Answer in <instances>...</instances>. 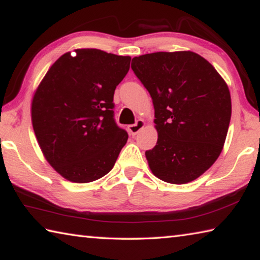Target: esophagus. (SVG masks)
<instances>
[{
    "label": "esophagus",
    "mask_w": 260,
    "mask_h": 260,
    "mask_svg": "<svg viewBox=\"0 0 260 260\" xmlns=\"http://www.w3.org/2000/svg\"><path fill=\"white\" fill-rule=\"evenodd\" d=\"M144 125H146V122H144V120L139 119L138 121L135 122V124L128 126V132H129L132 135H136L141 129L143 128Z\"/></svg>",
    "instance_id": "esophagus-1"
}]
</instances>
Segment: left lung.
<instances>
[{
    "mask_svg": "<svg viewBox=\"0 0 260 260\" xmlns=\"http://www.w3.org/2000/svg\"><path fill=\"white\" fill-rule=\"evenodd\" d=\"M132 70L155 108L158 140L146 151L151 172L173 184L193 181L213 165L225 144L232 116L227 83L192 51L134 57Z\"/></svg>",
    "mask_w": 260,
    "mask_h": 260,
    "instance_id": "left-lung-1",
    "label": "left lung"
}]
</instances>
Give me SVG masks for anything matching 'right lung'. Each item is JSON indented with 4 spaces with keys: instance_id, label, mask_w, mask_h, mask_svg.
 I'll use <instances>...</instances> for the list:
<instances>
[{
    "instance_id": "1",
    "label": "right lung",
    "mask_w": 260,
    "mask_h": 260,
    "mask_svg": "<svg viewBox=\"0 0 260 260\" xmlns=\"http://www.w3.org/2000/svg\"><path fill=\"white\" fill-rule=\"evenodd\" d=\"M67 52L35 90L30 116L47 161L71 182L87 183L112 170L128 139L113 118V94L131 57L100 49Z\"/></svg>"
}]
</instances>
